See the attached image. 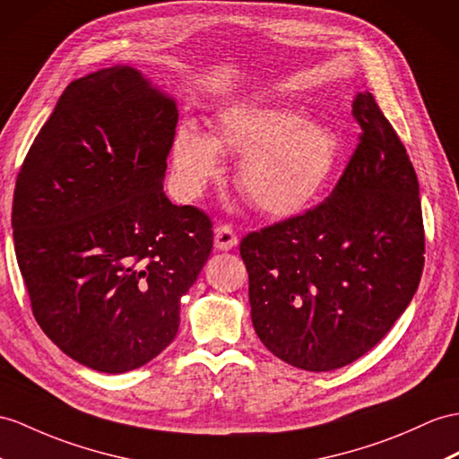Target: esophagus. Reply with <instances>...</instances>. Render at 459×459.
I'll return each instance as SVG.
<instances>
[{"label": "esophagus", "mask_w": 459, "mask_h": 459, "mask_svg": "<svg viewBox=\"0 0 459 459\" xmlns=\"http://www.w3.org/2000/svg\"><path fill=\"white\" fill-rule=\"evenodd\" d=\"M214 245L220 251H230L238 245V233L233 231L230 223H220L214 230Z\"/></svg>", "instance_id": "34e87169"}]
</instances>
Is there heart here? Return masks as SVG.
<instances>
[{
	"instance_id": "b5f03b06",
	"label": "heart",
	"mask_w": 459,
	"mask_h": 459,
	"mask_svg": "<svg viewBox=\"0 0 459 459\" xmlns=\"http://www.w3.org/2000/svg\"><path fill=\"white\" fill-rule=\"evenodd\" d=\"M241 155L236 181L271 216H294L325 191L337 163V138L282 107H239L220 115L214 140L195 126L178 128L173 173L185 196H200L220 173V152Z\"/></svg>"
}]
</instances>
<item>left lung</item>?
<instances>
[{"label": "left lung", "mask_w": 459, "mask_h": 459, "mask_svg": "<svg viewBox=\"0 0 459 459\" xmlns=\"http://www.w3.org/2000/svg\"><path fill=\"white\" fill-rule=\"evenodd\" d=\"M331 196L241 239L253 327L278 359L327 372L382 341L415 296L424 266L419 181L372 93Z\"/></svg>", "instance_id": "obj_1"}]
</instances>
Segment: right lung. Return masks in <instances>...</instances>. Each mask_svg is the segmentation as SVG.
I'll use <instances>...</instances> for the list:
<instances>
[{
	"label": "right lung",
	"mask_w": 459,
	"mask_h": 459,
	"mask_svg": "<svg viewBox=\"0 0 459 459\" xmlns=\"http://www.w3.org/2000/svg\"><path fill=\"white\" fill-rule=\"evenodd\" d=\"M178 113L128 65L64 89L21 165L11 226L47 337L97 372L140 368L178 331L212 220L177 206L163 177Z\"/></svg>",
	"instance_id": "1"
}]
</instances>
